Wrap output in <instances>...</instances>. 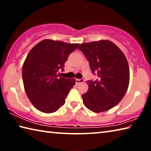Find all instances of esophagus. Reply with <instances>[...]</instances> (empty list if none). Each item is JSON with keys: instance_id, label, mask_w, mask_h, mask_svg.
<instances>
[{"instance_id": "esophagus-1", "label": "esophagus", "mask_w": 151, "mask_h": 151, "mask_svg": "<svg viewBox=\"0 0 151 151\" xmlns=\"http://www.w3.org/2000/svg\"><path fill=\"white\" fill-rule=\"evenodd\" d=\"M85 82V79L84 78H81V79H76V83L79 84V83H83Z\"/></svg>"}]
</instances>
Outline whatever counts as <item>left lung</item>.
I'll use <instances>...</instances> for the list:
<instances>
[{"label":"left lung","mask_w":151,"mask_h":151,"mask_svg":"<svg viewBox=\"0 0 151 151\" xmlns=\"http://www.w3.org/2000/svg\"><path fill=\"white\" fill-rule=\"evenodd\" d=\"M89 62L95 81H88V91L82 94L83 103L94 112L113 108L129 87L130 71L123 52L107 40L86 42L78 47Z\"/></svg>","instance_id":"1"}]
</instances>
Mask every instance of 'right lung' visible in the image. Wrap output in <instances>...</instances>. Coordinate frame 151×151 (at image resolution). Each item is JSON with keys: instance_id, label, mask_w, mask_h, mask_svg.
<instances>
[{"instance_id": "1", "label": "right lung", "mask_w": 151, "mask_h": 151, "mask_svg": "<svg viewBox=\"0 0 151 151\" xmlns=\"http://www.w3.org/2000/svg\"><path fill=\"white\" fill-rule=\"evenodd\" d=\"M78 46L47 39L30 50L22 66V81L28 98L39 111L52 113L64 105L76 80L60 77L58 73Z\"/></svg>"}]
</instances>
